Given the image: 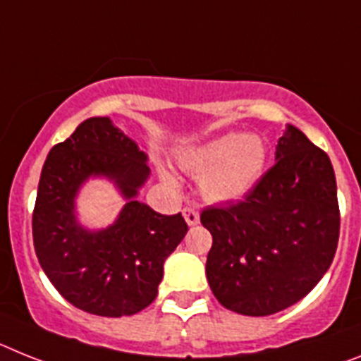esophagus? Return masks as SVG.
<instances>
[{"label": "esophagus", "mask_w": 361, "mask_h": 361, "mask_svg": "<svg viewBox=\"0 0 361 361\" xmlns=\"http://www.w3.org/2000/svg\"><path fill=\"white\" fill-rule=\"evenodd\" d=\"M183 218L189 226H196L200 222V214L195 207H185L183 209Z\"/></svg>", "instance_id": "1"}]
</instances>
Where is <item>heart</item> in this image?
<instances>
[{
  "label": "heart",
  "mask_w": 361,
  "mask_h": 361,
  "mask_svg": "<svg viewBox=\"0 0 361 361\" xmlns=\"http://www.w3.org/2000/svg\"><path fill=\"white\" fill-rule=\"evenodd\" d=\"M268 148L255 134H226L181 154V165L202 176V190L213 202L246 196L264 172Z\"/></svg>",
  "instance_id": "b5f03b06"
}]
</instances>
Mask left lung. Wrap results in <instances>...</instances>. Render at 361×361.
I'll use <instances>...</instances> for the list:
<instances>
[{
  "mask_svg": "<svg viewBox=\"0 0 361 361\" xmlns=\"http://www.w3.org/2000/svg\"><path fill=\"white\" fill-rule=\"evenodd\" d=\"M275 159L244 200L200 214L213 235L209 286L222 307L242 316H269L301 301L330 268L340 238L326 152L288 126Z\"/></svg>",
  "mask_w": 361,
  "mask_h": 361,
  "instance_id": "1",
  "label": "left lung"
}]
</instances>
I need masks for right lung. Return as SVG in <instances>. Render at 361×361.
<instances>
[{
	"label": "right lung",
	"mask_w": 361,
	"mask_h": 361,
	"mask_svg": "<svg viewBox=\"0 0 361 361\" xmlns=\"http://www.w3.org/2000/svg\"><path fill=\"white\" fill-rule=\"evenodd\" d=\"M150 169L147 154L108 117H92L54 145L42 169L32 240L42 269L66 301L104 317L137 314L156 299L163 262L183 240L181 213L166 216L135 200ZM90 175H106L129 200L114 226L87 232L74 196Z\"/></svg>",
	"instance_id": "1"
}]
</instances>
